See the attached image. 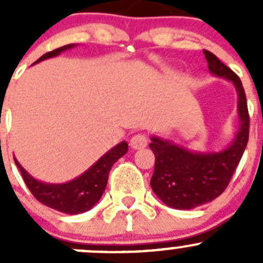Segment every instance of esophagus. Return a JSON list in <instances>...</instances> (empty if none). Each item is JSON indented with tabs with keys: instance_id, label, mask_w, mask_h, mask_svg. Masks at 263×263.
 <instances>
[{
	"instance_id": "34e87169",
	"label": "esophagus",
	"mask_w": 263,
	"mask_h": 263,
	"mask_svg": "<svg viewBox=\"0 0 263 263\" xmlns=\"http://www.w3.org/2000/svg\"><path fill=\"white\" fill-rule=\"evenodd\" d=\"M129 145H131V147L135 148V150H140V148L146 147L147 145L146 136L141 134L135 135V136L131 139V141H129Z\"/></svg>"
}]
</instances>
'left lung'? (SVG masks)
Listing matches in <instances>:
<instances>
[{
  "label": "left lung",
  "instance_id": "1",
  "mask_svg": "<svg viewBox=\"0 0 263 263\" xmlns=\"http://www.w3.org/2000/svg\"><path fill=\"white\" fill-rule=\"evenodd\" d=\"M203 54L209 71L229 80L237 90L239 127L229 146L214 153L190 150L151 137L148 146L155 155L151 188L166 206L177 210H191L219 197L229 184L248 142L249 116L242 81L213 53L203 50Z\"/></svg>",
  "mask_w": 263,
  "mask_h": 263
}]
</instances>
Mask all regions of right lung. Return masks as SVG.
<instances>
[{
    "mask_svg": "<svg viewBox=\"0 0 263 263\" xmlns=\"http://www.w3.org/2000/svg\"><path fill=\"white\" fill-rule=\"evenodd\" d=\"M75 46L76 44H67V46L46 53L34 63L55 57L60 53L73 48ZM127 151H128V144L126 141L119 142L108 153H105L81 176L66 183H46L38 181L20 165L16 159H14L18 171L21 172L24 182L39 202L63 214L78 215L90 210L97 205L107 187L108 176H109L113 164Z\"/></svg>",
    "mask_w": 263,
    "mask_h": 263,
    "instance_id": "add662e5",
    "label": "right lung"
}]
</instances>
